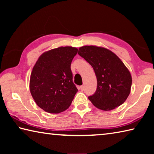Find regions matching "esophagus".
I'll use <instances>...</instances> for the list:
<instances>
[{"label":"esophagus","instance_id":"34e87169","mask_svg":"<svg viewBox=\"0 0 154 154\" xmlns=\"http://www.w3.org/2000/svg\"><path fill=\"white\" fill-rule=\"evenodd\" d=\"M80 89L82 91H83V90H84V86L83 85H82V86H80Z\"/></svg>","mask_w":154,"mask_h":154}]
</instances>
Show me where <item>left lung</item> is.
I'll return each mask as SVG.
<instances>
[{"mask_svg":"<svg viewBox=\"0 0 154 154\" xmlns=\"http://www.w3.org/2000/svg\"><path fill=\"white\" fill-rule=\"evenodd\" d=\"M78 54L95 72L97 88L88 98L96 107L110 111L122 105L129 96L132 85L130 72L113 52L97 46H83Z\"/></svg>","mask_w":154,"mask_h":154,"instance_id":"left-lung-1","label":"left lung"}]
</instances>
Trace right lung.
Here are the masks:
<instances>
[{
    "mask_svg": "<svg viewBox=\"0 0 154 154\" xmlns=\"http://www.w3.org/2000/svg\"><path fill=\"white\" fill-rule=\"evenodd\" d=\"M77 51L69 46L51 49L44 52L34 66L30 93L36 105L45 111L59 113L71 105L78 91L71 69Z\"/></svg>",
    "mask_w": 154,
    "mask_h": 154,
    "instance_id": "add662e5",
    "label": "right lung"
}]
</instances>
